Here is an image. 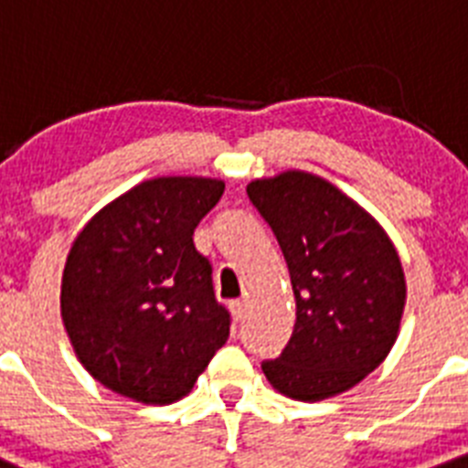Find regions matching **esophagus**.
Listing matches in <instances>:
<instances>
[{
	"instance_id": "esophagus-1",
	"label": "esophagus",
	"mask_w": 468,
	"mask_h": 468,
	"mask_svg": "<svg viewBox=\"0 0 468 468\" xmlns=\"http://www.w3.org/2000/svg\"><path fill=\"white\" fill-rule=\"evenodd\" d=\"M230 312H233L235 321H242L247 316V300L230 302Z\"/></svg>"
}]
</instances>
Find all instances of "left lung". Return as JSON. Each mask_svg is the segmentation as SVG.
<instances>
[{"label":"left lung","mask_w":468,"mask_h":468,"mask_svg":"<svg viewBox=\"0 0 468 468\" xmlns=\"http://www.w3.org/2000/svg\"><path fill=\"white\" fill-rule=\"evenodd\" d=\"M247 195L276 235L297 304L290 343L261 368L285 398H335L398 340L407 302L398 250L364 207L307 171L257 178Z\"/></svg>","instance_id":"8db88e82"}]
</instances>
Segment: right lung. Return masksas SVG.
<instances>
[{
    "instance_id": "right-lung-1",
    "label": "right lung",
    "mask_w": 468,
    "mask_h": 468,
    "mask_svg": "<svg viewBox=\"0 0 468 468\" xmlns=\"http://www.w3.org/2000/svg\"><path fill=\"white\" fill-rule=\"evenodd\" d=\"M223 187L204 176L143 180L101 207L70 245L66 335L85 371L133 402L186 398L226 345L230 316L192 242Z\"/></svg>"
}]
</instances>
